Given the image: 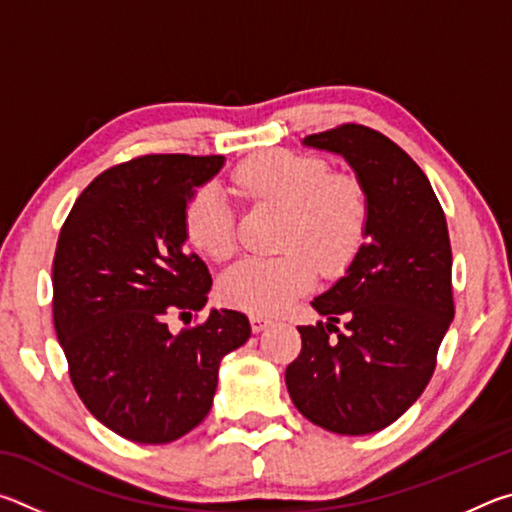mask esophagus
Wrapping results in <instances>:
<instances>
[{"label":"esophagus","instance_id":"obj_1","mask_svg":"<svg viewBox=\"0 0 512 512\" xmlns=\"http://www.w3.org/2000/svg\"><path fill=\"white\" fill-rule=\"evenodd\" d=\"M268 325H271V318H266L262 314L250 316V327H253V332H262V329H266Z\"/></svg>","mask_w":512,"mask_h":512}]
</instances>
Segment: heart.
<instances>
[{"label":"heart","mask_w":512,"mask_h":512,"mask_svg":"<svg viewBox=\"0 0 512 512\" xmlns=\"http://www.w3.org/2000/svg\"><path fill=\"white\" fill-rule=\"evenodd\" d=\"M230 189L248 203L284 212L277 235V248L284 253L232 266L219 284L228 305L277 314L314 284L312 258L323 271H336L357 253L368 223L366 192L354 176L332 173L318 155L284 149L257 153L232 171ZM185 235L214 262L235 253V219L216 185L201 187L187 203Z\"/></svg>","instance_id":"b5f03b06"}]
</instances>
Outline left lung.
I'll return each instance as SVG.
<instances>
[{"label":"left lung","instance_id":"8db88e82","mask_svg":"<svg viewBox=\"0 0 512 512\" xmlns=\"http://www.w3.org/2000/svg\"><path fill=\"white\" fill-rule=\"evenodd\" d=\"M302 144L343 155L368 223L348 271L311 302L327 323L298 327L302 350L284 381L309 422L366 436L406 413L436 368L454 320L447 221L429 178L386 135L343 124Z\"/></svg>","mask_w":512,"mask_h":512}]
</instances>
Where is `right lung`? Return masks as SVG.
<instances>
[{"label": "right lung", "instance_id": "1", "mask_svg": "<svg viewBox=\"0 0 512 512\" xmlns=\"http://www.w3.org/2000/svg\"><path fill=\"white\" fill-rule=\"evenodd\" d=\"M223 162L171 153L117 164L83 189L60 230L51 282L69 379L94 418L133 443H171L201 424L221 359L250 339L235 309L169 329L212 289L205 262L185 248V210Z\"/></svg>", "mask_w": 512, "mask_h": 512}]
</instances>
